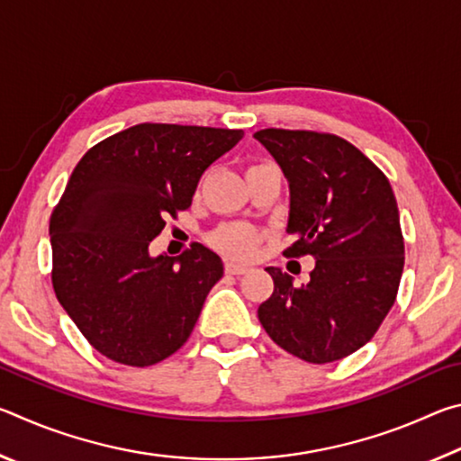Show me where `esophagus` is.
Segmentation results:
<instances>
[{
	"label": "esophagus",
	"instance_id": "esophagus-1",
	"mask_svg": "<svg viewBox=\"0 0 461 461\" xmlns=\"http://www.w3.org/2000/svg\"><path fill=\"white\" fill-rule=\"evenodd\" d=\"M249 268L246 267V264H238V262H228L225 264V272L228 275H246Z\"/></svg>",
	"mask_w": 461,
	"mask_h": 461
}]
</instances>
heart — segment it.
Instances as JSON below:
<instances>
[{
	"instance_id": "b5f03b06",
	"label": "heart",
	"mask_w": 461,
	"mask_h": 461,
	"mask_svg": "<svg viewBox=\"0 0 461 461\" xmlns=\"http://www.w3.org/2000/svg\"><path fill=\"white\" fill-rule=\"evenodd\" d=\"M260 241V231L246 223L223 225L212 236V244L231 258H249Z\"/></svg>"
}]
</instances>
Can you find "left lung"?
<instances>
[{
  "instance_id": "1",
  "label": "left lung",
  "mask_w": 461,
  "mask_h": 461,
  "mask_svg": "<svg viewBox=\"0 0 461 461\" xmlns=\"http://www.w3.org/2000/svg\"><path fill=\"white\" fill-rule=\"evenodd\" d=\"M254 138L288 181L286 256H313L301 288L267 268L275 293L258 307L264 330L301 360L327 364L366 346L390 307L404 267L401 217L388 178L343 138L305 130H260Z\"/></svg>"
}]
</instances>
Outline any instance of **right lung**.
Listing matches in <instances>:
<instances>
[{"mask_svg":"<svg viewBox=\"0 0 461 461\" xmlns=\"http://www.w3.org/2000/svg\"><path fill=\"white\" fill-rule=\"evenodd\" d=\"M241 138V130L138 123L75 167L50 217L52 286L109 360L144 368L189 339L223 262L203 244L176 258H154L148 246Z\"/></svg>","mask_w":461,"mask_h":461,"instance_id":"obj_1","label":"right lung"}]
</instances>
